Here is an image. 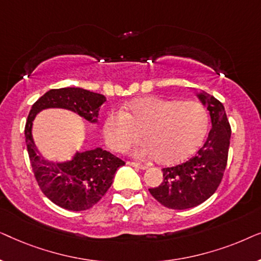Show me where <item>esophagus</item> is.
<instances>
[{"mask_svg": "<svg viewBox=\"0 0 261 261\" xmlns=\"http://www.w3.org/2000/svg\"><path fill=\"white\" fill-rule=\"evenodd\" d=\"M127 164L128 165H130V166H133V167H138V169H141V170H145L146 166L145 164H140V163H137V162H127Z\"/></svg>", "mask_w": 261, "mask_h": 261, "instance_id": "34e87169", "label": "esophagus"}]
</instances>
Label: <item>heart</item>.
Wrapping results in <instances>:
<instances>
[{
	"label": "heart",
	"mask_w": 261,
	"mask_h": 261,
	"mask_svg": "<svg viewBox=\"0 0 261 261\" xmlns=\"http://www.w3.org/2000/svg\"><path fill=\"white\" fill-rule=\"evenodd\" d=\"M127 110H115L107 117L105 138L109 147L123 151L144 133L147 142L138 149L139 154L158 156L169 165L191 155L209 126L208 110L196 101L144 97L130 102Z\"/></svg>",
	"instance_id": "heart-1"
}]
</instances>
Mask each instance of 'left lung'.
Returning <instances> with one entry per match:
<instances>
[{
    "instance_id": "left-lung-1",
    "label": "left lung",
    "mask_w": 261,
    "mask_h": 261,
    "mask_svg": "<svg viewBox=\"0 0 261 261\" xmlns=\"http://www.w3.org/2000/svg\"><path fill=\"white\" fill-rule=\"evenodd\" d=\"M198 97L206 105L212 117V129L204 145L196 154L179 165L163 169V183L148 189L160 204L170 209L194 208L217 190L223 178L230 141V124L222 103L202 92Z\"/></svg>"
}]
</instances>
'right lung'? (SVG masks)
Masks as SVG:
<instances>
[{"instance_id": "right-lung-1", "label": "right lung", "mask_w": 261, "mask_h": 261, "mask_svg": "<svg viewBox=\"0 0 261 261\" xmlns=\"http://www.w3.org/2000/svg\"><path fill=\"white\" fill-rule=\"evenodd\" d=\"M105 102V96L85 89H52L32 106L28 114L24 138L32 170L42 194L60 208L82 212L94 206L112 187L115 172L124 162L102 148L76 153L67 163L47 162L38 154L32 139L34 117L42 109L65 108L97 122L98 110Z\"/></svg>"}]
</instances>
